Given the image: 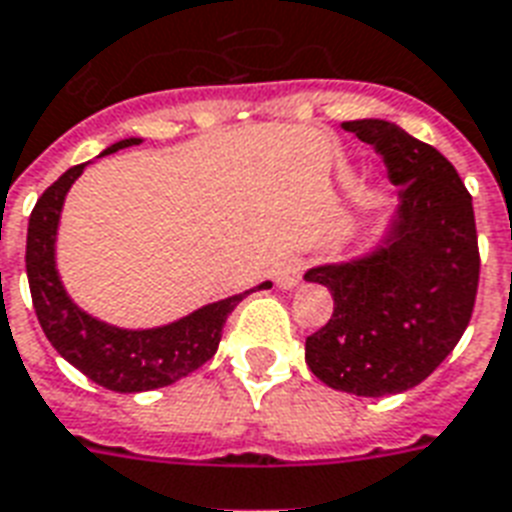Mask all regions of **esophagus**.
<instances>
[{
    "label": "esophagus",
    "instance_id": "esophagus-1",
    "mask_svg": "<svg viewBox=\"0 0 512 512\" xmlns=\"http://www.w3.org/2000/svg\"><path fill=\"white\" fill-rule=\"evenodd\" d=\"M300 273H303V265H300V260H287V263H282L279 268H276V284L282 287V290H290V287H295V284L300 282Z\"/></svg>",
    "mask_w": 512,
    "mask_h": 512
}]
</instances>
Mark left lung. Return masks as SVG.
<instances>
[{
  "label": "left lung",
  "instance_id": "left-lung-1",
  "mask_svg": "<svg viewBox=\"0 0 512 512\" xmlns=\"http://www.w3.org/2000/svg\"><path fill=\"white\" fill-rule=\"evenodd\" d=\"M343 128L384 158L400 204L376 252L306 271L335 303L306 338V362L338 392L386 397L421 384L470 325L481 276L473 195L432 144L395 123Z\"/></svg>",
  "mask_w": 512,
  "mask_h": 512
}]
</instances>
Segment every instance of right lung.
Returning <instances> with one entry per match:
<instances>
[{
  "label": "right lung",
  "instance_id": "obj_1",
  "mask_svg": "<svg viewBox=\"0 0 512 512\" xmlns=\"http://www.w3.org/2000/svg\"><path fill=\"white\" fill-rule=\"evenodd\" d=\"M142 139H123L101 155L134 147ZM85 163L74 166L39 195L31 209L29 236H26V276H29L31 303L53 349L72 362L74 368L112 392H150L190 376L206 360H212L220 346L222 327L228 314L247 298L249 292L217 300L198 308L179 322L152 327V330H123L99 322L74 306L66 295L56 271V230L61 206L80 177ZM263 282L257 290H268Z\"/></svg>",
  "mask_w": 512,
  "mask_h": 512
}]
</instances>
